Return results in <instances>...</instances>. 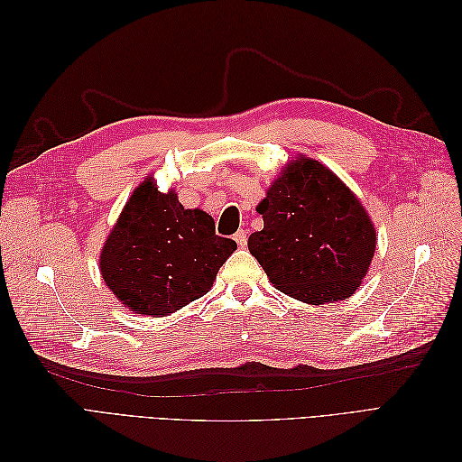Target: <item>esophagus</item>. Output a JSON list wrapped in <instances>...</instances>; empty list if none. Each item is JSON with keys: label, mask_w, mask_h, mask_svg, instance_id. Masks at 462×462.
Here are the masks:
<instances>
[{"label": "esophagus", "mask_w": 462, "mask_h": 462, "mask_svg": "<svg viewBox=\"0 0 462 462\" xmlns=\"http://www.w3.org/2000/svg\"><path fill=\"white\" fill-rule=\"evenodd\" d=\"M233 239L236 241V245H239V246H245L246 245V231L239 229V231L233 235Z\"/></svg>", "instance_id": "esophagus-1"}]
</instances>
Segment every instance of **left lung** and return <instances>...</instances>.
I'll return each mask as SVG.
<instances>
[{
	"label": "left lung",
	"instance_id": "obj_1",
	"mask_svg": "<svg viewBox=\"0 0 462 462\" xmlns=\"http://www.w3.org/2000/svg\"><path fill=\"white\" fill-rule=\"evenodd\" d=\"M256 212L248 250L275 289L309 304L345 300L370 270L374 223L343 180L316 160H291Z\"/></svg>",
	"mask_w": 462,
	"mask_h": 462
}]
</instances>
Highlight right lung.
Here are the masks:
<instances>
[{
  "label": "right lung",
  "mask_w": 462,
  "mask_h": 462,
  "mask_svg": "<svg viewBox=\"0 0 462 462\" xmlns=\"http://www.w3.org/2000/svg\"><path fill=\"white\" fill-rule=\"evenodd\" d=\"M236 248L216 235L212 216L185 209L152 177L134 189L100 254L106 285L134 314H173L212 289Z\"/></svg>",
  "instance_id": "1"
}]
</instances>
